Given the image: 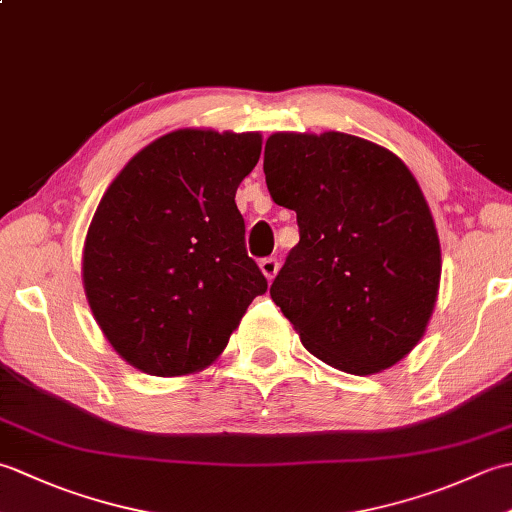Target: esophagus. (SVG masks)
Segmentation results:
<instances>
[{"label":"esophagus","instance_id":"obj_1","mask_svg":"<svg viewBox=\"0 0 512 512\" xmlns=\"http://www.w3.org/2000/svg\"><path fill=\"white\" fill-rule=\"evenodd\" d=\"M259 268H262V273L268 281H273L275 275H277V270H279V262L275 257H264L262 262H259Z\"/></svg>","mask_w":512,"mask_h":512}]
</instances>
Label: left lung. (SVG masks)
Instances as JSON below:
<instances>
[{"mask_svg":"<svg viewBox=\"0 0 512 512\" xmlns=\"http://www.w3.org/2000/svg\"><path fill=\"white\" fill-rule=\"evenodd\" d=\"M270 198L297 213L299 244L270 286L308 352L367 376L405 358L436 306L440 242L411 171L365 138L266 140Z\"/></svg>","mask_w":512,"mask_h":512,"instance_id":"left-lung-1","label":"left lung"}]
</instances>
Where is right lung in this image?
<instances>
[{
  "mask_svg": "<svg viewBox=\"0 0 512 512\" xmlns=\"http://www.w3.org/2000/svg\"><path fill=\"white\" fill-rule=\"evenodd\" d=\"M259 154L255 132L178 129L138 151L105 191L83 286L107 341L140 372L182 376L213 363L268 290L235 204Z\"/></svg>",
  "mask_w": 512,
  "mask_h": 512,
  "instance_id": "right-lung-1",
  "label": "right lung"
}]
</instances>
